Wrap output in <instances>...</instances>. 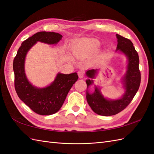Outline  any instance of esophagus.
I'll return each instance as SVG.
<instances>
[{"mask_svg": "<svg viewBox=\"0 0 154 154\" xmlns=\"http://www.w3.org/2000/svg\"><path fill=\"white\" fill-rule=\"evenodd\" d=\"M78 76H79V77L80 78V79H81V78H83L84 76H85L84 72L83 71H78Z\"/></svg>", "mask_w": 154, "mask_h": 154, "instance_id": "1", "label": "esophagus"}]
</instances>
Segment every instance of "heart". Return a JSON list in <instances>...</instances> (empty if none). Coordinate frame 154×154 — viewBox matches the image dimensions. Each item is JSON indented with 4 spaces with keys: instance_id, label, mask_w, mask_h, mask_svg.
<instances>
[{
    "instance_id": "heart-1",
    "label": "heart",
    "mask_w": 154,
    "mask_h": 154,
    "mask_svg": "<svg viewBox=\"0 0 154 154\" xmlns=\"http://www.w3.org/2000/svg\"><path fill=\"white\" fill-rule=\"evenodd\" d=\"M99 47V44L94 41H84L75 45L73 51L76 55H88L96 51Z\"/></svg>"
}]
</instances>
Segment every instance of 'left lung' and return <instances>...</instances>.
<instances>
[{
	"mask_svg": "<svg viewBox=\"0 0 154 154\" xmlns=\"http://www.w3.org/2000/svg\"><path fill=\"white\" fill-rule=\"evenodd\" d=\"M116 51L125 55L128 60L126 73L122 78L123 87L125 89L121 98L118 99H108L101 93L99 87L94 86V91L89 93L87 91V100L94 112L101 116H112L123 110L131 102L138 91L141 75L139 70V57L132 42L128 39L116 34ZM98 73V69L87 71L86 75L89 78L86 80L87 88L94 83L93 79Z\"/></svg>",
	"mask_w": 154,
	"mask_h": 154,
	"instance_id": "obj_1",
	"label": "left lung"
}]
</instances>
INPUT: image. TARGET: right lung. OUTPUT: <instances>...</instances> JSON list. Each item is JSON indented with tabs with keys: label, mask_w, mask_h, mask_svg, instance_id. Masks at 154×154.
Returning <instances> with one entry per match:
<instances>
[{
	"label": "right lung",
	"mask_w": 154,
	"mask_h": 154,
	"mask_svg": "<svg viewBox=\"0 0 154 154\" xmlns=\"http://www.w3.org/2000/svg\"><path fill=\"white\" fill-rule=\"evenodd\" d=\"M62 35L55 32H40L28 38L21 44L13 61L14 87L20 99L40 115L56 113L63 105L69 91L78 79L77 73H58L50 85L39 88L32 85L25 73V59L27 53L38 42L57 44Z\"/></svg>",
	"instance_id": "1"
}]
</instances>
